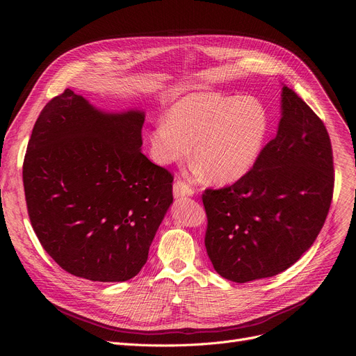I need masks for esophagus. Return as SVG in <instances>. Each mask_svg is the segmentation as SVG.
Returning <instances> with one entry per match:
<instances>
[{
  "instance_id": "34e87169",
  "label": "esophagus",
  "mask_w": 356,
  "mask_h": 356,
  "mask_svg": "<svg viewBox=\"0 0 356 356\" xmlns=\"http://www.w3.org/2000/svg\"><path fill=\"white\" fill-rule=\"evenodd\" d=\"M195 193V189L183 180H177L173 184V195L175 197H183V196H192Z\"/></svg>"
}]
</instances>
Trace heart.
Returning a JSON list of instances; mask_svg holds the SVG:
<instances>
[{"mask_svg":"<svg viewBox=\"0 0 356 356\" xmlns=\"http://www.w3.org/2000/svg\"><path fill=\"white\" fill-rule=\"evenodd\" d=\"M270 129L263 102L254 97L196 92L176 101L149 131L153 159L170 164L191 154L211 180L231 183L251 170Z\"/></svg>","mask_w":356,"mask_h":356,"instance_id":"b5f03b06","label":"heart"}]
</instances>
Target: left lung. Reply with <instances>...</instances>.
<instances>
[{
  "label": "left lung",
  "mask_w": 356,
  "mask_h": 356,
  "mask_svg": "<svg viewBox=\"0 0 356 356\" xmlns=\"http://www.w3.org/2000/svg\"><path fill=\"white\" fill-rule=\"evenodd\" d=\"M283 117L251 170L207 189L204 247L215 271L235 283L291 267L312 245L333 196V154L323 121L283 88Z\"/></svg>",
  "instance_id": "1"
}]
</instances>
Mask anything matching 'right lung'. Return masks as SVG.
I'll return each mask as SVG.
<instances>
[{
  "label": "right lung",
  "mask_w": 356,
  "mask_h": 356,
  "mask_svg": "<svg viewBox=\"0 0 356 356\" xmlns=\"http://www.w3.org/2000/svg\"><path fill=\"white\" fill-rule=\"evenodd\" d=\"M144 114H104L73 90L37 118L23 163L31 227L65 271L127 282L173 202V175L141 152Z\"/></svg>",
  "instance_id": "1"
}]
</instances>
